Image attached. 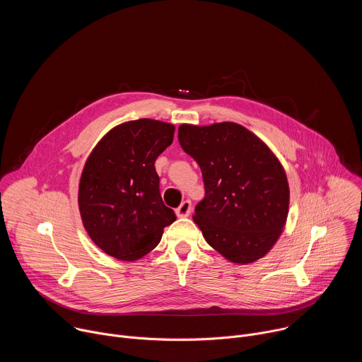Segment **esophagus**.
Returning <instances> with one entry per match:
<instances>
[{
    "instance_id": "34e87169",
    "label": "esophagus",
    "mask_w": 362,
    "mask_h": 362,
    "mask_svg": "<svg viewBox=\"0 0 362 362\" xmlns=\"http://www.w3.org/2000/svg\"><path fill=\"white\" fill-rule=\"evenodd\" d=\"M192 212V202L190 200H185L182 202V204L176 209V215L179 218H187Z\"/></svg>"
}]
</instances>
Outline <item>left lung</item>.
Here are the masks:
<instances>
[{
	"mask_svg": "<svg viewBox=\"0 0 362 362\" xmlns=\"http://www.w3.org/2000/svg\"><path fill=\"white\" fill-rule=\"evenodd\" d=\"M179 143L202 170L204 197L193 221L206 242L235 264L264 257L286 222L289 186L268 146L236 123L182 124Z\"/></svg>",
	"mask_w": 362,
	"mask_h": 362,
	"instance_id": "obj_1",
	"label": "left lung"
}]
</instances>
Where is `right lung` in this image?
<instances>
[{
	"label": "right lung",
	"instance_id": "right-lung-1",
	"mask_svg": "<svg viewBox=\"0 0 362 362\" xmlns=\"http://www.w3.org/2000/svg\"><path fill=\"white\" fill-rule=\"evenodd\" d=\"M175 126L139 119L112 129L88 156L78 187V208L91 240L107 255L136 261L156 247L176 221L160 196L154 169L172 144Z\"/></svg>",
	"mask_w": 362,
	"mask_h": 362
}]
</instances>
